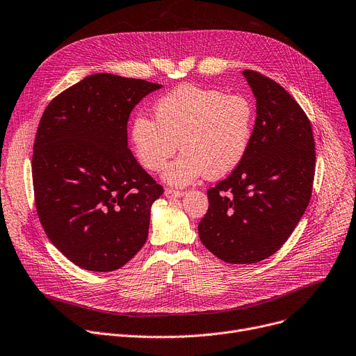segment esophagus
<instances>
[{"instance_id": "34e87169", "label": "esophagus", "mask_w": 356, "mask_h": 356, "mask_svg": "<svg viewBox=\"0 0 356 356\" xmlns=\"http://www.w3.org/2000/svg\"><path fill=\"white\" fill-rule=\"evenodd\" d=\"M163 195H165L167 198H181L185 195L184 191H178V189H172V188H167L165 191H163Z\"/></svg>"}]
</instances>
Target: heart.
Here are the masks:
<instances>
[{
  "instance_id": "b5f03b06",
  "label": "heart",
  "mask_w": 356,
  "mask_h": 356,
  "mask_svg": "<svg viewBox=\"0 0 356 356\" xmlns=\"http://www.w3.org/2000/svg\"><path fill=\"white\" fill-rule=\"evenodd\" d=\"M254 108L242 95L213 88L181 86L155 104V120L138 115L131 140L141 165L158 172L179 148L182 154L163 172L175 186L202 175L218 179L232 172L248 152Z\"/></svg>"
}]
</instances>
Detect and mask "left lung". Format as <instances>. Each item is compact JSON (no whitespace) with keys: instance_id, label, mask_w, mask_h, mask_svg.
Here are the masks:
<instances>
[{"instance_id":"1","label":"left lung","mask_w":356,"mask_h":356,"mask_svg":"<svg viewBox=\"0 0 356 356\" xmlns=\"http://www.w3.org/2000/svg\"><path fill=\"white\" fill-rule=\"evenodd\" d=\"M257 99L247 155L208 189L198 235L228 264H255L275 254L302 218L312 194L315 143L308 117L270 78L242 71Z\"/></svg>"}]
</instances>
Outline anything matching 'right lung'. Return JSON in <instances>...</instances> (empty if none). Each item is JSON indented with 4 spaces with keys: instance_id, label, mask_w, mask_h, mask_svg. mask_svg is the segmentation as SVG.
<instances>
[{
    "instance_id": "add662e5",
    "label": "right lung",
    "mask_w": 356,
    "mask_h": 356,
    "mask_svg": "<svg viewBox=\"0 0 356 356\" xmlns=\"http://www.w3.org/2000/svg\"><path fill=\"white\" fill-rule=\"evenodd\" d=\"M162 88L145 79L92 74L54 98L41 117L33 155L41 225L79 268L115 270L148 238L162 186L128 149L135 105Z\"/></svg>"
}]
</instances>
